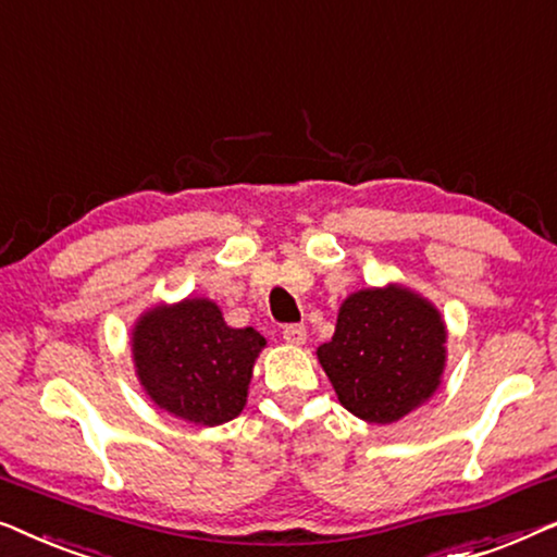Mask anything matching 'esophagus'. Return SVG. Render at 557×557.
Listing matches in <instances>:
<instances>
[{
	"mask_svg": "<svg viewBox=\"0 0 557 557\" xmlns=\"http://www.w3.org/2000/svg\"><path fill=\"white\" fill-rule=\"evenodd\" d=\"M282 338L289 346H302L305 338H308V331H305V325H285L282 327Z\"/></svg>",
	"mask_w": 557,
	"mask_h": 557,
	"instance_id": "1",
	"label": "esophagus"
}]
</instances>
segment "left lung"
Wrapping results in <instances>:
<instances>
[{
	"label": "left lung",
	"instance_id": "left-lung-1",
	"mask_svg": "<svg viewBox=\"0 0 557 557\" xmlns=\"http://www.w3.org/2000/svg\"><path fill=\"white\" fill-rule=\"evenodd\" d=\"M446 325L409 287H368L341 305L318 348L338 401L368 424H394L434 396L446 366Z\"/></svg>",
	"mask_w": 557,
	"mask_h": 557
}]
</instances>
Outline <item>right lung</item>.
<instances>
[{"mask_svg":"<svg viewBox=\"0 0 557 557\" xmlns=\"http://www.w3.org/2000/svg\"><path fill=\"white\" fill-rule=\"evenodd\" d=\"M133 363L159 409L197 426H219L247 404L255 360L268 346L255 327H230L207 297L156 305L133 327Z\"/></svg>","mask_w":557,"mask_h":557,"instance_id":"right-lung-1","label":"right lung"}]
</instances>
